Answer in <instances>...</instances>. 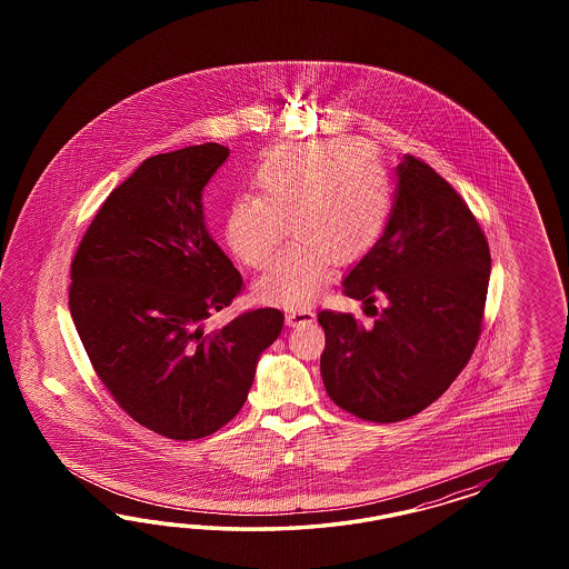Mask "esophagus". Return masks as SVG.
I'll return each mask as SVG.
<instances>
[{"label": "esophagus", "mask_w": 569, "mask_h": 569, "mask_svg": "<svg viewBox=\"0 0 569 569\" xmlns=\"http://www.w3.org/2000/svg\"><path fill=\"white\" fill-rule=\"evenodd\" d=\"M315 319V310L312 309H290L286 310V323L290 328H298V326H305L310 323Z\"/></svg>", "instance_id": "esophagus-1"}]
</instances>
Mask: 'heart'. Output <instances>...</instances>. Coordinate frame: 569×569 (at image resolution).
<instances>
[{"label": "heart", "instance_id": "heart-1", "mask_svg": "<svg viewBox=\"0 0 569 569\" xmlns=\"http://www.w3.org/2000/svg\"><path fill=\"white\" fill-rule=\"evenodd\" d=\"M254 193L227 210L224 240L238 259L264 267L283 233L292 241L277 254L254 292L262 302L302 307L328 279L331 259L348 264L381 240L392 212V186L371 150L346 139L279 148L252 174Z\"/></svg>", "mask_w": 569, "mask_h": 569}]
</instances>
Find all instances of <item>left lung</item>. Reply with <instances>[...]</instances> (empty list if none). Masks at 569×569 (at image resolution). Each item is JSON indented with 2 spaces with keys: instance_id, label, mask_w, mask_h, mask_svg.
Returning a JSON list of instances; mask_svg holds the SVG:
<instances>
[{
  "instance_id": "1",
  "label": "left lung",
  "mask_w": 569,
  "mask_h": 569,
  "mask_svg": "<svg viewBox=\"0 0 569 569\" xmlns=\"http://www.w3.org/2000/svg\"><path fill=\"white\" fill-rule=\"evenodd\" d=\"M395 208L381 240L348 273L346 296L386 307L365 328L321 310V378L329 398L367 421L423 411L463 371L482 331L490 250L461 196L415 156L397 167Z\"/></svg>"
}]
</instances>
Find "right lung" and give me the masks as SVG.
I'll list each match as a JSON object with an SVG mask.
<instances>
[{
  "label": "right lung",
  "instance_id": "1",
  "mask_svg": "<svg viewBox=\"0 0 569 569\" xmlns=\"http://www.w3.org/2000/svg\"><path fill=\"white\" fill-rule=\"evenodd\" d=\"M227 156L202 143L143 160L98 210L70 269V315L98 378L172 440L204 438L240 413L283 328L281 310L257 309L204 331L241 290L202 204Z\"/></svg>",
  "mask_w": 569,
  "mask_h": 569
}]
</instances>
